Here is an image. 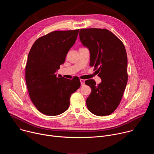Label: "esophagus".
Returning <instances> with one entry per match:
<instances>
[{"label":"esophagus","mask_w":154,"mask_h":154,"mask_svg":"<svg viewBox=\"0 0 154 154\" xmlns=\"http://www.w3.org/2000/svg\"><path fill=\"white\" fill-rule=\"evenodd\" d=\"M80 84H81V86H83L84 85H85V80H83V79H80Z\"/></svg>","instance_id":"1"}]
</instances>
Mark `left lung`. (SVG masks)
Masks as SVG:
<instances>
[{"instance_id":"obj_1","label":"left lung","mask_w":154,"mask_h":154,"mask_svg":"<svg viewBox=\"0 0 154 154\" xmlns=\"http://www.w3.org/2000/svg\"><path fill=\"white\" fill-rule=\"evenodd\" d=\"M82 45L90 53V66L97 69L102 82H85L91 88L86 106L93 114L104 116L118 106L128 80L127 53L122 42L112 32L102 29H84L79 33Z\"/></svg>"}]
</instances>
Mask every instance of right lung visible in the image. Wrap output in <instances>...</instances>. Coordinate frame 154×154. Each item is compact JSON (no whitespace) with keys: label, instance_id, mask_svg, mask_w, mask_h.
<instances>
[{"label":"right lung","instance_id":"add662e5","mask_svg":"<svg viewBox=\"0 0 154 154\" xmlns=\"http://www.w3.org/2000/svg\"><path fill=\"white\" fill-rule=\"evenodd\" d=\"M79 29L54 31L38 38L32 46L26 67V80L32 102L48 116L59 115L69 106L70 97L80 86L79 79L57 76Z\"/></svg>","mask_w":154,"mask_h":154}]
</instances>
